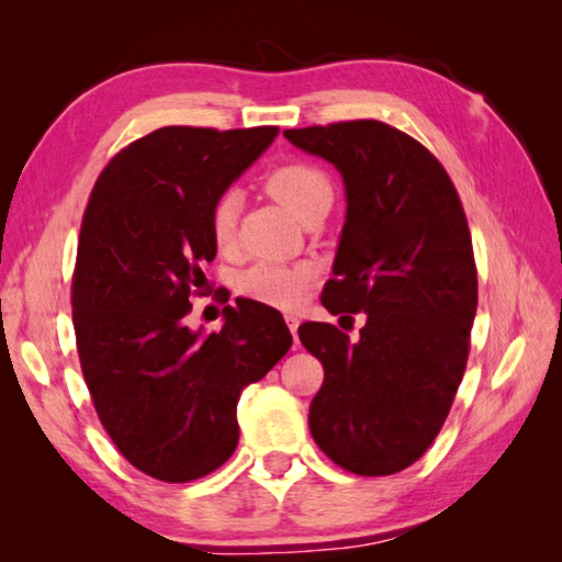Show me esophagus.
<instances>
[{
	"label": "esophagus",
	"mask_w": 562,
	"mask_h": 562,
	"mask_svg": "<svg viewBox=\"0 0 562 562\" xmlns=\"http://www.w3.org/2000/svg\"><path fill=\"white\" fill-rule=\"evenodd\" d=\"M284 322H288V327H290V331H292V337H294V341H297V327H300V317L294 315V312H288V315H284Z\"/></svg>",
	"instance_id": "34e87169"
}]
</instances>
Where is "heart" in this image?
Listing matches in <instances>:
<instances>
[{"label": "heart", "instance_id": "obj_1", "mask_svg": "<svg viewBox=\"0 0 562 562\" xmlns=\"http://www.w3.org/2000/svg\"><path fill=\"white\" fill-rule=\"evenodd\" d=\"M265 190L297 221L322 198H331L329 178L310 164H284L270 170L265 178ZM237 213H240V203L233 190H227L217 198L211 211V237L217 250L233 247ZM315 278L317 272L310 262H255L237 278V292L247 300L270 304V307L294 310L307 300Z\"/></svg>", "mask_w": 562, "mask_h": 562}]
</instances>
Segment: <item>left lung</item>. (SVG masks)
Segmentation results:
<instances>
[{
	"instance_id": "left-lung-1",
	"label": "left lung",
	"mask_w": 562,
	"mask_h": 562,
	"mask_svg": "<svg viewBox=\"0 0 562 562\" xmlns=\"http://www.w3.org/2000/svg\"><path fill=\"white\" fill-rule=\"evenodd\" d=\"M284 138L345 178L347 221L322 304L367 315L357 341L327 322L297 329L325 367L312 439L345 471L392 475L439 436L469 359L479 274L461 198L431 150L389 123L339 121Z\"/></svg>"
}]
</instances>
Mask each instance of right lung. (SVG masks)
<instances>
[{
  "label": "right lung",
  "mask_w": 562,
  "mask_h": 562,
  "mask_svg": "<svg viewBox=\"0 0 562 562\" xmlns=\"http://www.w3.org/2000/svg\"><path fill=\"white\" fill-rule=\"evenodd\" d=\"M278 131L158 128L109 160L83 211L71 280L83 382L116 449L158 481L231 459L240 392L292 345L280 312L255 300L227 304L211 335L183 325L217 252L213 205Z\"/></svg>",
  "instance_id": "right-lung-1"
}]
</instances>
